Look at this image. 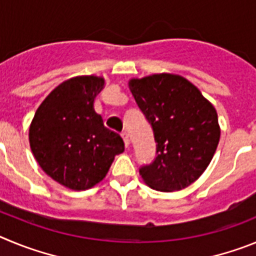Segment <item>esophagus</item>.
I'll use <instances>...</instances> for the list:
<instances>
[{
    "label": "esophagus",
    "instance_id": "obj_1",
    "mask_svg": "<svg viewBox=\"0 0 256 256\" xmlns=\"http://www.w3.org/2000/svg\"><path fill=\"white\" fill-rule=\"evenodd\" d=\"M121 136H122L124 142H125V146L128 148V145H130V138H128V134L126 132V131H124V132L121 134Z\"/></svg>",
    "mask_w": 256,
    "mask_h": 256
}]
</instances>
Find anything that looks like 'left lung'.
<instances>
[{
  "mask_svg": "<svg viewBox=\"0 0 256 256\" xmlns=\"http://www.w3.org/2000/svg\"><path fill=\"white\" fill-rule=\"evenodd\" d=\"M128 85L156 142V158L139 168L140 176L158 191L188 188L206 171L217 149L216 108L178 75L156 74Z\"/></svg>",
  "mask_w": 256,
  "mask_h": 256,
  "instance_id": "left-lung-1",
  "label": "left lung"
}]
</instances>
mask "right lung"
<instances>
[{
  "label": "right lung",
  "instance_id": "add662e5",
  "mask_svg": "<svg viewBox=\"0 0 256 256\" xmlns=\"http://www.w3.org/2000/svg\"><path fill=\"white\" fill-rule=\"evenodd\" d=\"M104 80L76 76L64 82L42 102L29 128L30 148L40 168L71 190H86L107 174L122 138L103 124L94 98Z\"/></svg>",
  "mask_w": 256,
  "mask_h": 256
}]
</instances>
